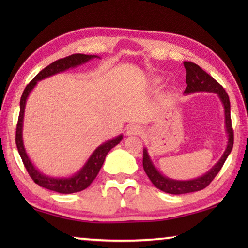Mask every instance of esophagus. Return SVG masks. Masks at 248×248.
<instances>
[{
	"label": "esophagus",
	"instance_id": "obj_1",
	"mask_svg": "<svg viewBox=\"0 0 248 248\" xmlns=\"http://www.w3.org/2000/svg\"><path fill=\"white\" fill-rule=\"evenodd\" d=\"M142 132V129L139 124H129L127 129H125V133L128 136H138Z\"/></svg>",
	"mask_w": 248,
	"mask_h": 248
}]
</instances>
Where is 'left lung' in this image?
Instances as JSON below:
<instances>
[{
  "label": "left lung",
  "instance_id": "8db88e82",
  "mask_svg": "<svg viewBox=\"0 0 248 248\" xmlns=\"http://www.w3.org/2000/svg\"><path fill=\"white\" fill-rule=\"evenodd\" d=\"M184 66L186 69V83L187 87L184 91L185 95H189L198 92H208V93H215L220 98L222 106L224 109L225 118V132L228 134V144H226L225 151L222 154L219 161H217L207 173L199 176V177L188 180H178L173 179L162 174L156 166L154 165L151 159L148 149H143V169L148 175L151 182L157 189L167 192L171 195H182L188 194V192H195L203 189L212 182L223 166L225 159L228 158L229 154L233 149V129L232 123H231V104L230 98L226 92L224 91L219 83H217L211 75H209L205 71L192 62H184Z\"/></svg>",
  "mask_w": 248,
  "mask_h": 248
}]
</instances>
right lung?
<instances>
[{"mask_svg":"<svg viewBox=\"0 0 248 248\" xmlns=\"http://www.w3.org/2000/svg\"><path fill=\"white\" fill-rule=\"evenodd\" d=\"M95 58L100 59V57L95 56V54L78 53L54 61L53 63L49 64L48 66H46L44 70H41L40 72L32 78V81L29 83L26 86V89L24 90L22 97H20V110L17 128H16V145H17L18 153L23 159V163L25 167H26L29 176L32 178L33 182L38 184L40 187L46 188V189L60 192V194H73V192H78L86 189L99 173V170L102 169L105 157H106L109 151L118 144L124 137L123 134H119V136L112 138V139L98 145L97 148L94 150V152L91 154V156L87 158L85 164L81 167V170H78L77 173L73 174L72 176H69V177H53V176L44 174L43 171H40L35 165H33L31 157L28 156V154L26 152V149H25L23 140L25 107H26L28 96L31 93V91L35 89L37 83L43 81L45 78L52 77V75L68 71L69 69H73L82 64H85L86 62L93 60Z\"/></svg>","mask_w":248,"mask_h":248,"instance_id":"add662e5","label":"right lung"}]
</instances>
